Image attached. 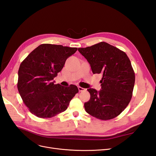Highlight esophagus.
I'll list each match as a JSON object with an SVG mask.
<instances>
[{
    "mask_svg": "<svg viewBox=\"0 0 156 156\" xmlns=\"http://www.w3.org/2000/svg\"><path fill=\"white\" fill-rule=\"evenodd\" d=\"M78 89H79V92H82V91L85 90V89L82 88V87H78Z\"/></svg>",
    "mask_w": 156,
    "mask_h": 156,
    "instance_id": "34e87169",
    "label": "esophagus"
}]
</instances>
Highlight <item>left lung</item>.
I'll list each match as a JSON object with an SVG mask.
<instances>
[{
    "label": "left lung",
    "instance_id": "obj_1",
    "mask_svg": "<svg viewBox=\"0 0 156 156\" xmlns=\"http://www.w3.org/2000/svg\"><path fill=\"white\" fill-rule=\"evenodd\" d=\"M78 51L90 64L94 74L101 73V90L88 88L90 99L84 103L89 115L102 120L114 119L128 105L133 95L135 72L125 52L106 42Z\"/></svg>",
    "mask_w": 156,
    "mask_h": 156
}]
</instances>
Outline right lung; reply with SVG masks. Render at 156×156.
Masks as SVG:
<instances>
[{"label":"right lung","mask_w":156,"mask_h":156,"mask_svg":"<svg viewBox=\"0 0 156 156\" xmlns=\"http://www.w3.org/2000/svg\"><path fill=\"white\" fill-rule=\"evenodd\" d=\"M77 48L41 44L21 63L17 89L23 101L33 115L43 119L56 116L67 109L79 90L70 84L65 87L53 80L63 68L66 60Z\"/></svg>","instance_id":"right-lung-1"}]
</instances>
